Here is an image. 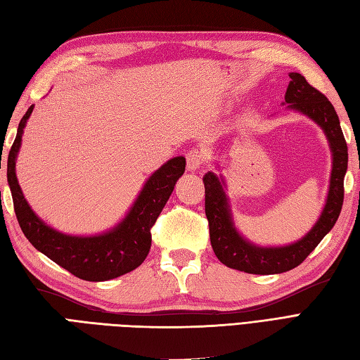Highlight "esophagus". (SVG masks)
Wrapping results in <instances>:
<instances>
[{"label":"esophagus","instance_id":"1","mask_svg":"<svg viewBox=\"0 0 360 360\" xmlns=\"http://www.w3.org/2000/svg\"><path fill=\"white\" fill-rule=\"evenodd\" d=\"M205 162H206V155L203 151L198 150V148H192V150L188 151L186 163H188L189 171H195V169L201 168V166L205 165Z\"/></svg>","mask_w":360,"mask_h":360}]
</instances>
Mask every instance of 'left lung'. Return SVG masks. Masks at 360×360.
<instances>
[{"label": "left lung", "mask_w": 360, "mask_h": 360, "mask_svg": "<svg viewBox=\"0 0 360 360\" xmlns=\"http://www.w3.org/2000/svg\"><path fill=\"white\" fill-rule=\"evenodd\" d=\"M290 79L292 81L285 91V102L292 103L288 107L304 112L321 125L331 146L333 169L327 205L318 223L302 240L285 248H257L244 240L233 227L231 210L221 186L223 180L220 181L215 174L207 172L203 177V183L210 244L217 258L224 266L246 274L274 275L300 266L331 231L344 205V177L348 165V148L336 110L326 94L311 86L302 75L290 73Z\"/></svg>", "instance_id": "8db88e82"}]
</instances>
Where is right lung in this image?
<instances>
[{
    "instance_id": "1",
    "label": "right lung",
    "mask_w": 360,
    "mask_h": 360,
    "mask_svg": "<svg viewBox=\"0 0 360 360\" xmlns=\"http://www.w3.org/2000/svg\"><path fill=\"white\" fill-rule=\"evenodd\" d=\"M32 111L33 105L22 116L7 157V181L12 191L15 214L25 238L34 249L85 281H108L137 269L150 253L151 229L157 217L172 194L175 183L185 172V157H174L151 175L125 220L111 232L98 236L64 235L34 215L16 180V154Z\"/></svg>"
}]
</instances>
